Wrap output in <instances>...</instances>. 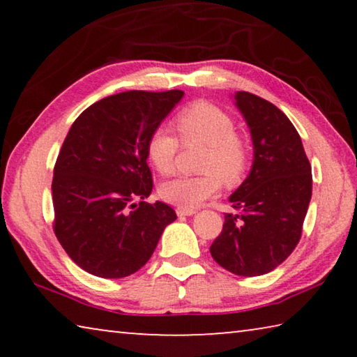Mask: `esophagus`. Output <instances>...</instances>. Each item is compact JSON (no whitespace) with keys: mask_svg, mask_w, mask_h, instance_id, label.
I'll return each mask as SVG.
<instances>
[{"mask_svg":"<svg viewBox=\"0 0 357 357\" xmlns=\"http://www.w3.org/2000/svg\"><path fill=\"white\" fill-rule=\"evenodd\" d=\"M197 211L195 209H185V208H178L176 209V214L178 217H187V215H193Z\"/></svg>","mask_w":357,"mask_h":357,"instance_id":"1","label":"esophagus"}]
</instances>
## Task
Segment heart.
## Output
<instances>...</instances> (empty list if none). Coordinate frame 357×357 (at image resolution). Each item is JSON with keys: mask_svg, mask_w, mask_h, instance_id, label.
I'll use <instances>...</instances> for the list:
<instances>
[{"mask_svg": "<svg viewBox=\"0 0 357 357\" xmlns=\"http://www.w3.org/2000/svg\"><path fill=\"white\" fill-rule=\"evenodd\" d=\"M176 129L185 144L204 143L200 176H176L162 183L159 195L174 206L195 209L217 197L222 181L228 185L243 178L249 160V151L243 138L236 134L233 118L222 108L209 102H195L178 114ZM179 140L173 132L159 126L151 132L146 142L149 164L162 174H170L176 167ZM222 179L220 180V178Z\"/></svg>", "mask_w": 357, "mask_h": 357, "instance_id": "obj_1", "label": "heart"}]
</instances>
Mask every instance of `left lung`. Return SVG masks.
I'll return each mask as SVG.
<instances>
[{
	"instance_id": "left-lung-1",
	"label": "left lung",
	"mask_w": 357,
	"mask_h": 357,
	"mask_svg": "<svg viewBox=\"0 0 357 357\" xmlns=\"http://www.w3.org/2000/svg\"><path fill=\"white\" fill-rule=\"evenodd\" d=\"M234 105L249 126L253 162L229 203L211 255L229 273L268 274L291 255L312 198V167L287 114L255 94L238 91Z\"/></svg>"
}]
</instances>
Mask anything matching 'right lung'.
Returning a JSON list of instances; mask_svg holds the SVG:
<instances>
[{"instance_id": "right-lung-1", "label": "right lung", "mask_w": 357, "mask_h": 357, "mask_svg": "<svg viewBox=\"0 0 357 357\" xmlns=\"http://www.w3.org/2000/svg\"><path fill=\"white\" fill-rule=\"evenodd\" d=\"M183 96L181 89L113 94L72 124L53 170V229L86 273L102 279L137 273L176 220L168 204L143 200L153 190L148 137Z\"/></svg>"}]
</instances>
